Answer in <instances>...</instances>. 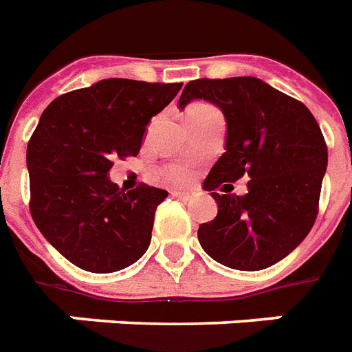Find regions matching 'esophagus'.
<instances>
[{"label":"esophagus","instance_id":"obj_1","mask_svg":"<svg viewBox=\"0 0 352 352\" xmlns=\"http://www.w3.org/2000/svg\"><path fill=\"white\" fill-rule=\"evenodd\" d=\"M171 195L177 199H181V201H184V203H188V201H192L193 197H195V193L192 192H179V190H175V192H171Z\"/></svg>","mask_w":352,"mask_h":352}]
</instances>
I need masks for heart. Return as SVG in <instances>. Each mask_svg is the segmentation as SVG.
<instances>
[{
    "label": "heart",
    "instance_id": "1",
    "mask_svg": "<svg viewBox=\"0 0 352 352\" xmlns=\"http://www.w3.org/2000/svg\"><path fill=\"white\" fill-rule=\"evenodd\" d=\"M208 107L210 106H206V104H193V106L188 107L186 115H190V113H195V111H203V109H208ZM170 179L175 182H184L188 179V171L179 170V168H177V170H171Z\"/></svg>",
    "mask_w": 352,
    "mask_h": 352
}]
</instances>
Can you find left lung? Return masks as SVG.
I'll return each mask as SVG.
<instances>
[{
	"mask_svg": "<svg viewBox=\"0 0 352 352\" xmlns=\"http://www.w3.org/2000/svg\"><path fill=\"white\" fill-rule=\"evenodd\" d=\"M212 102L226 120L225 153L203 188L217 217L199 226L212 259L235 270H263L287 257L311 232L327 170V144L305 104L254 76L188 82L179 107ZM249 179V193L231 182ZM221 188L225 194H217Z\"/></svg>",
	"mask_w": 352,
	"mask_h": 352,
	"instance_id": "1",
	"label": "left lung"
}]
</instances>
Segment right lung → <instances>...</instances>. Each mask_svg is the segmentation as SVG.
<instances>
[{
	"instance_id": "add662e5",
	"label": "right lung",
	"mask_w": 352,
	"mask_h": 352,
	"mask_svg": "<svg viewBox=\"0 0 352 352\" xmlns=\"http://www.w3.org/2000/svg\"><path fill=\"white\" fill-rule=\"evenodd\" d=\"M182 84L107 78L52 100L27 146L30 214L65 259L95 274L117 272L148 250L155 210L168 192H124L113 160L137 157L149 120Z\"/></svg>"
}]
</instances>
